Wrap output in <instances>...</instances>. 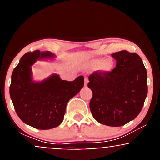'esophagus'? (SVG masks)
Returning a JSON list of instances; mask_svg holds the SVG:
<instances>
[{"label":"esophagus","instance_id":"34e87169","mask_svg":"<svg viewBox=\"0 0 160 160\" xmlns=\"http://www.w3.org/2000/svg\"><path fill=\"white\" fill-rule=\"evenodd\" d=\"M88 78H86V77H84V86H87V85H88Z\"/></svg>","mask_w":160,"mask_h":160}]
</instances>
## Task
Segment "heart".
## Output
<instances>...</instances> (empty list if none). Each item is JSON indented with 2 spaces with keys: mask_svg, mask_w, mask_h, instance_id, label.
Returning <instances> with one entry per match:
<instances>
[{
  "mask_svg": "<svg viewBox=\"0 0 160 160\" xmlns=\"http://www.w3.org/2000/svg\"><path fill=\"white\" fill-rule=\"evenodd\" d=\"M87 67L91 69H97L102 75H107L113 69L114 62L109 58H94L88 62Z\"/></svg>",
  "mask_w": 160,
  "mask_h": 160,
  "instance_id": "heart-1",
  "label": "heart"
}]
</instances>
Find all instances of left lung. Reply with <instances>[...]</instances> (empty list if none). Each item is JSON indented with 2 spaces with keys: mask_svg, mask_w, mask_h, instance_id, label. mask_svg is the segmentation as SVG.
<instances>
[{
  "mask_svg": "<svg viewBox=\"0 0 160 160\" xmlns=\"http://www.w3.org/2000/svg\"><path fill=\"white\" fill-rule=\"evenodd\" d=\"M112 56L116 60L112 72H95L89 76L88 86L93 92L90 109L99 123L121 127L142 111L148 94V75L138 54L121 51Z\"/></svg>",
  "mask_w": 160,
  "mask_h": 160,
  "instance_id": "1",
  "label": "left lung"
}]
</instances>
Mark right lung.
Returning a JSON list of instances; mask_svg holds the SVG:
<instances>
[{"instance_id": "add662e5", "label": "right lung", "mask_w": 160, "mask_h": 160, "mask_svg": "<svg viewBox=\"0 0 160 160\" xmlns=\"http://www.w3.org/2000/svg\"><path fill=\"white\" fill-rule=\"evenodd\" d=\"M55 54L46 51L28 52L21 58L11 76L9 95L17 114L26 124L50 129L62 123L66 107L84 86V77L72 82L62 80L54 73L42 81L33 79L32 68L37 61L52 60Z\"/></svg>"}]
</instances>
